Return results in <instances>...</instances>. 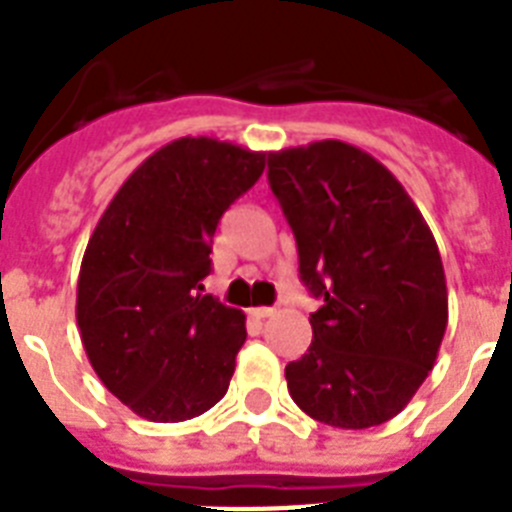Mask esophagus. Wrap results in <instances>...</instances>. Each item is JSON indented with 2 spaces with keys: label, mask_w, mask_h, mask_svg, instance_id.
Returning <instances> with one entry per match:
<instances>
[{
  "label": "esophagus",
  "mask_w": 512,
  "mask_h": 512,
  "mask_svg": "<svg viewBox=\"0 0 512 512\" xmlns=\"http://www.w3.org/2000/svg\"><path fill=\"white\" fill-rule=\"evenodd\" d=\"M273 313H276L273 307H252V310H249V315H252V318H257V321H265V318H270Z\"/></svg>",
  "instance_id": "34e87169"
}]
</instances>
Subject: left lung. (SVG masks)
<instances>
[{
	"label": "left lung",
	"instance_id": "obj_1",
	"mask_svg": "<svg viewBox=\"0 0 512 512\" xmlns=\"http://www.w3.org/2000/svg\"><path fill=\"white\" fill-rule=\"evenodd\" d=\"M268 181L297 239L299 278L323 297L310 350L286 365L289 394L326 426H381L426 381L447 328L429 223L392 170L344 141L270 152Z\"/></svg>",
	"mask_w": 512,
	"mask_h": 512
}]
</instances>
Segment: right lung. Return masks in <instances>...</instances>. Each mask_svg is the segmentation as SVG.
I'll list each match as a JSON object with an SVG mask.
<instances>
[{
  "instance_id": "add662e5",
  "label": "right lung",
  "mask_w": 512,
  "mask_h": 512,
  "mask_svg": "<svg viewBox=\"0 0 512 512\" xmlns=\"http://www.w3.org/2000/svg\"><path fill=\"white\" fill-rule=\"evenodd\" d=\"M265 152L184 136L126 178L83 252L76 321L99 381L139 418L178 423L228 392L244 313L202 294L220 215Z\"/></svg>"
}]
</instances>
